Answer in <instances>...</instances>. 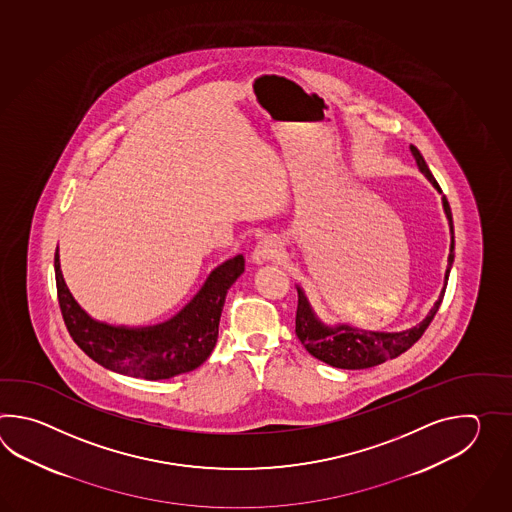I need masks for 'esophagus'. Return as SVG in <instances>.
I'll use <instances>...</instances> for the list:
<instances>
[{
    "label": "esophagus",
    "instance_id": "esophagus-1",
    "mask_svg": "<svg viewBox=\"0 0 512 512\" xmlns=\"http://www.w3.org/2000/svg\"><path fill=\"white\" fill-rule=\"evenodd\" d=\"M280 254H282V245L274 238H265L256 245V249L252 252V261L256 265H265L269 261L278 260Z\"/></svg>",
    "mask_w": 512,
    "mask_h": 512
}]
</instances>
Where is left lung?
Wrapping results in <instances>:
<instances>
[{"label": "left lung", "mask_w": 512, "mask_h": 512, "mask_svg": "<svg viewBox=\"0 0 512 512\" xmlns=\"http://www.w3.org/2000/svg\"><path fill=\"white\" fill-rule=\"evenodd\" d=\"M412 155L415 157V163L419 170L425 174L426 179L441 192V186L437 185L434 175L430 172L425 157L421 152L410 146ZM443 208H445L446 219L450 225V254H448V265L445 272V287L439 294V300L435 302L430 313L426 315L421 324L399 331V333H381V331H366V329H357L349 326H326L316 318L315 311L307 302V296L300 287L298 291V309H296V337L304 344V348L315 357V359L326 362L333 368H342V370H364L382 364L388 359H395L406 349L412 348L419 338L423 337L426 327L434 320L435 313L439 311V305L443 302L445 296L446 283H448V274L454 263V223H452V210L443 196Z\"/></svg>", "instance_id": "1"}]
</instances>
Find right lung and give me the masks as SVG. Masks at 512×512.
<instances>
[{"mask_svg": "<svg viewBox=\"0 0 512 512\" xmlns=\"http://www.w3.org/2000/svg\"><path fill=\"white\" fill-rule=\"evenodd\" d=\"M243 271L241 254L219 265L190 304L168 322L148 327L109 326L93 320L77 304L64 282L58 251L55 254L58 304L78 348L106 370L146 381L188 373L210 357L218 342L225 298Z\"/></svg>", "mask_w": 512, "mask_h": 512, "instance_id": "right-lung-1", "label": "right lung"}]
</instances>
